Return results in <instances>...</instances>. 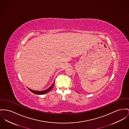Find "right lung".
<instances>
[{"instance_id":"add662e5","label":"right lung","mask_w":129,"mask_h":129,"mask_svg":"<svg viewBox=\"0 0 129 129\" xmlns=\"http://www.w3.org/2000/svg\"><path fill=\"white\" fill-rule=\"evenodd\" d=\"M54 83H55V80H54V82H53V83L52 84V85L51 86H50L48 88H47V89H45V90H43V91H36V90H32V89H29V88H28V89H29V90L30 91H31L32 92L34 93V94H45V93H46L49 92V91L51 90L52 89V88H53V86L54 85Z\"/></svg>"}]
</instances>
